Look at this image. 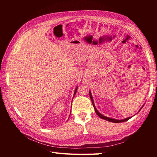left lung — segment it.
I'll list each match as a JSON object with an SVG mask.
<instances>
[{"label": "left lung", "mask_w": 157, "mask_h": 157, "mask_svg": "<svg viewBox=\"0 0 157 157\" xmlns=\"http://www.w3.org/2000/svg\"><path fill=\"white\" fill-rule=\"evenodd\" d=\"M89 95H90V99H91V100H92V104H93V106H94V109H95V111H96V114L97 115L100 117L101 118H102V119H104V120H106V121H109V122H115V123H117V122H125V121H128L130 119V118H132V117H128V118H124V119H122V120H117V119H115V118H109V117H105V116H103V115H101V113H99V112H98V111L97 110V109L96 108V107H95V105H94V100H93V98H92V94H91V92H89ZM141 107V108H142ZM140 109V110H141ZM138 111V112H139Z\"/></svg>", "instance_id": "1"}]
</instances>
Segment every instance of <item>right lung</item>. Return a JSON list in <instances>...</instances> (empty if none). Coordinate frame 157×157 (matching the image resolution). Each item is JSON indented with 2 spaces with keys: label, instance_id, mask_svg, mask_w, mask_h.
I'll return each instance as SVG.
<instances>
[{
  "label": "right lung",
  "instance_id": "obj_1",
  "mask_svg": "<svg viewBox=\"0 0 157 157\" xmlns=\"http://www.w3.org/2000/svg\"><path fill=\"white\" fill-rule=\"evenodd\" d=\"M77 88H78V87H77V88H76V89H75V94H74V95H75L76 92H77Z\"/></svg>",
  "mask_w": 157,
  "mask_h": 157
}]
</instances>
